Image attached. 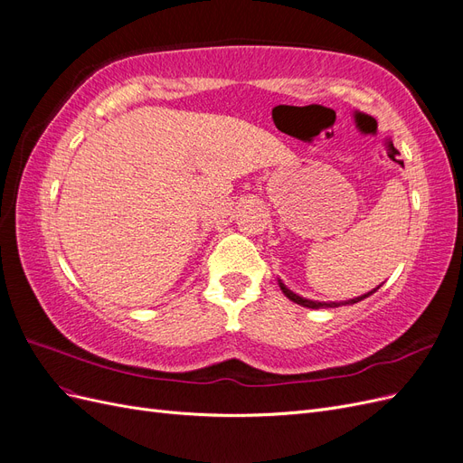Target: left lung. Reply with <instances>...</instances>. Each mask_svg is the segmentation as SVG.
Masks as SVG:
<instances>
[{
  "mask_svg": "<svg viewBox=\"0 0 463 463\" xmlns=\"http://www.w3.org/2000/svg\"><path fill=\"white\" fill-rule=\"evenodd\" d=\"M279 284V289L284 291V296L288 298V299H291L293 303H298V305H301V307H309V309H328V307H340V305H354V303H359V301H363L365 298H369V296H373V293L381 288H374L373 291H369V293H365V296H359V298H355V299H349V301H340V303H320V301H311V299H305V298H301V296H298V293H293L291 289H288L282 282H278Z\"/></svg>",
  "mask_w": 463,
  "mask_h": 463,
  "instance_id": "1",
  "label": "left lung"
}]
</instances>
